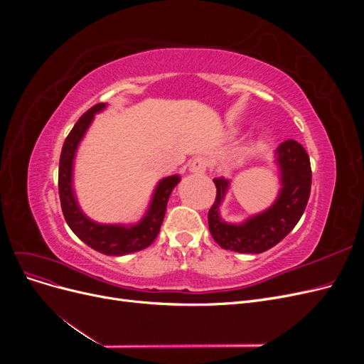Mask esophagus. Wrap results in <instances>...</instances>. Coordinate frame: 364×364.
<instances>
[{
	"instance_id": "1",
	"label": "esophagus",
	"mask_w": 364,
	"mask_h": 364,
	"mask_svg": "<svg viewBox=\"0 0 364 364\" xmlns=\"http://www.w3.org/2000/svg\"><path fill=\"white\" fill-rule=\"evenodd\" d=\"M206 159L203 158H196L190 162V171L194 174H202L206 171Z\"/></svg>"
}]
</instances>
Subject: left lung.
Segmentation results:
<instances>
[{
    "mask_svg": "<svg viewBox=\"0 0 364 364\" xmlns=\"http://www.w3.org/2000/svg\"><path fill=\"white\" fill-rule=\"evenodd\" d=\"M281 188L264 211L240 223L225 222L220 214L229 190V179L215 178V202L208 213V225L220 247L240 253L266 252L291 232L299 222L311 191V165L305 149L294 139L284 141L274 151Z\"/></svg>",
    "mask_w": 364,
    "mask_h": 364,
    "instance_id": "left-lung-1",
    "label": "left lung"
}]
</instances>
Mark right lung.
Masks as SVG:
<instances>
[{
	"mask_svg": "<svg viewBox=\"0 0 364 364\" xmlns=\"http://www.w3.org/2000/svg\"><path fill=\"white\" fill-rule=\"evenodd\" d=\"M107 107L100 103L91 107L74 124L63 142L59 162V196L63 217L73 232L94 250L111 257H123L149 247L159 234L167 203L174 186L181 182L179 174L161 179L153 190L150 203L136 223H98L87 217L77 202L74 191V159L82 139L92 124L94 117Z\"/></svg>",
	"mask_w": 364,
	"mask_h": 364,
	"instance_id": "obj_1",
	"label": "right lung"
}]
</instances>
